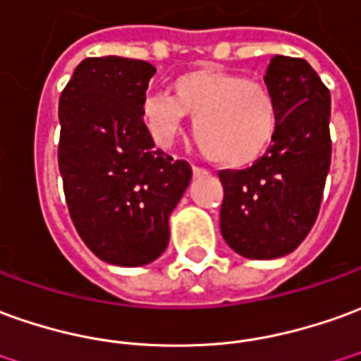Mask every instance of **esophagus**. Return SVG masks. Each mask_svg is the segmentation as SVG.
<instances>
[{"label": "esophagus", "instance_id": "esophagus-1", "mask_svg": "<svg viewBox=\"0 0 361 361\" xmlns=\"http://www.w3.org/2000/svg\"><path fill=\"white\" fill-rule=\"evenodd\" d=\"M191 170H193V176H205L207 173L205 168H199V166H193Z\"/></svg>", "mask_w": 361, "mask_h": 361}]
</instances>
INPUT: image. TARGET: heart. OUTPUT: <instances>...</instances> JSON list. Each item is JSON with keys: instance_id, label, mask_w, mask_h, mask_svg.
I'll return each instance as SVG.
<instances>
[{"instance_id": "b5f03b06", "label": "heart", "mask_w": 361, "mask_h": 361, "mask_svg": "<svg viewBox=\"0 0 361 361\" xmlns=\"http://www.w3.org/2000/svg\"><path fill=\"white\" fill-rule=\"evenodd\" d=\"M193 119V140L207 160L223 168L256 164L276 142L281 113L276 92L262 80L223 68L178 75L170 93L148 95L142 121L158 145L168 146Z\"/></svg>"}]
</instances>
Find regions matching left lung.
<instances>
[{
  "instance_id": "8db88e82",
  "label": "left lung",
  "mask_w": 361,
  "mask_h": 361,
  "mask_svg": "<svg viewBox=\"0 0 361 361\" xmlns=\"http://www.w3.org/2000/svg\"><path fill=\"white\" fill-rule=\"evenodd\" d=\"M281 123L276 142L244 170H221V233L236 254L281 258L311 233L330 168V92L303 58L271 56L264 75Z\"/></svg>"
}]
</instances>
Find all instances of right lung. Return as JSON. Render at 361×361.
Instances as JSON below:
<instances>
[{"label":"right lung","instance_id":"obj_1","mask_svg":"<svg viewBox=\"0 0 361 361\" xmlns=\"http://www.w3.org/2000/svg\"><path fill=\"white\" fill-rule=\"evenodd\" d=\"M156 68L123 56L85 58L60 93L58 168L85 246L115 266H145L168 246V219L191 166L154 148L142 103Z\"/></svg>","mask_w":361,"mask_h":361}]
</instances>
